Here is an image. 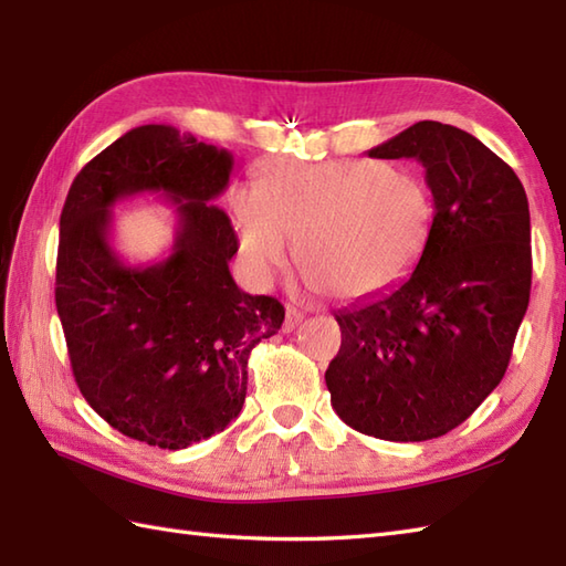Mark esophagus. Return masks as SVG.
<instances>
[{
    "label": "esophagus",
    "instance_id": "34e87169",
    "mask_svg": "<svg viewBox=\"0 0 566 566\" xmlns=\"http://www.w3.org/2000/svg\"><path fill=\"white\" fill-rule=\"evenodd\" d=\"M304 321V314L294 306H286V318H284V331H294L298 323Z\"/></svg>",
    "mask_w": 566,
    "mask_h": 566
}]
</instances>
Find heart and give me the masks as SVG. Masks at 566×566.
I'll return each instance as SVG.
<instances>
[{
  "mask_svg": "<svg viewBox=\"0 0 566 566\" xmlns=\"http://www.w3.org/2000/svg\"><path fill=\"white\" fill-rule=\"evenodd\" d=\"M233 213L252 280L270 282L296 238L308 280L357 298L387 290L413 268L430 233L432 201L416 175L384 163L270 160L255 191L233 197Z\"/></svg>",
  "mask_w": 566,
  "mask_h": 566,
  "instance_id": "b5f03b06",
  "label": "heart"
}]
</instances>
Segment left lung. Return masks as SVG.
Segmentation results:
<instances>
[{
  "label": "left lung",
  "mask_w": 566,
  "mask_h": 566,
  "mask_svg": "<svg viewBox=\"0 0 566 566\" xmlns=\"http://www.w3.org/2000/svg\"><path fill=\"white\" fill-rule=\"evenodd\" d=\"M367 155L423 165L436 213L416 270L335 314L331 403L365 436L432 440L506 375L531 302V209L518 175L462 128L418 122Z\"/></svg>",
  "instance_id": "1"
}]
</instances>
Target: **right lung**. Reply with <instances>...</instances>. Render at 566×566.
Returning a JSON list of instances; mask_svg holds the SVG:
<instances>
[{
	"label": "right lung",
	"instance_id": "right-lung-1",
	"mask_svg": "<svg viewBox=\"0 0 566 566\" xmlns=\"http://www.w3.org/2000/svg\"><path fill=\"white\" fill-rule=\"evenodd\" d=\"M233 155L165 124L130 128L82 167L60 213L55 306L77 387L106 423L182 450L238 418L248 357L284 306L238 290L231 219L211 203ZM140 190L178 203L174 252L130 269L108 243L111 207Z\"/></svg>",
	"mask_w": 566,
	"mask_h": 566
}]
</instances>
